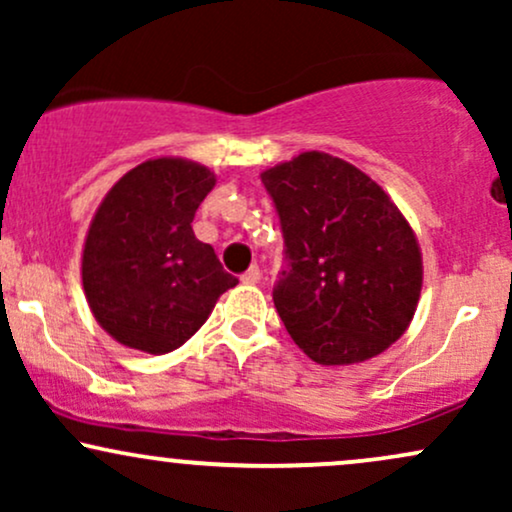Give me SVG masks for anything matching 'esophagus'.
I'll return each instance as SVG.
<instances>
[{
  "instance_id": "obj_1",
  "label": "esophagus",
  "mask_w": 512,
  "mask_h": 512,
  "mask_svg": "<svg viewBox=\"0 0 512 512\" xmlns=\"http://www.w3.org/2000/svg\"><path fill=\"white\" fill-rule=\"evenodd\" d=\"M260 276H262L260 267H257V264H252L248 272H243V276H240V281H243V284H257V281H260Z\"/></svg>"
}]
</instances>
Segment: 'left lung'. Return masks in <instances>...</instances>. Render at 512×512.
<instances>
[{"label": "left lung", "mask_w": 512, "mask_h": 512, "mask_svg": "<svg viewBox=\"0 0 512 512\" xmlns=\"http://www.w3.org/2000/svg\"><path fill=\"white\" fill-rule=\"evenodd\" d=\"M262 182L284 236L272 298L293 342L322 366L361 363L397 342L424 272L414 231L383 187L320 151L264 170Z\"/></svg>", "instance_id": "8db88e82"}]
</instances>
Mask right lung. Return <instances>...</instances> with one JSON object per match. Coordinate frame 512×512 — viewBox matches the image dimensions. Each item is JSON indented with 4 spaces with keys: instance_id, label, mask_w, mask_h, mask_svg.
<instances>
[{
    "instance_id": "1",
    "label": "right lung",
    "mask_w": 512,
    "mask_h": 512,
    "mask_svg": "<svg viewBox=\"0 0 512 512\" xmlns=\"http://www.w3.org/2000/svg\"><path fill=\"white\" fill-rule=\"evenodd\" d=\"M214 185L209 168L154 158L122 175L93 216L81 260L84 291L103 330L129 349H178L238 284L192 231Z\"/></svg>"
}]
</instances>
